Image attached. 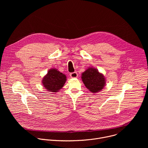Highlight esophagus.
<instances>
[{
  "instance_id": "esophagus-1",
  "label": "esophagus",
  "mask_w": 148,
  "mask_h": 148,
  "mask_svg": "<svg viewBox=\"0 0 148 148\" xmlns=\"http://www.w3.org/2000/svg\"><path fill=\"white\" fill-rule=\"evenodd\" d=\"M70 76L71 78H77L78 77V74L77 72H73L70 74Z\"/></svg>"
}]
</instances>
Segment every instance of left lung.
Returning a JSON list of instances; mask_svg holds the SVG:
<instances>
[{
	"label": "left lung",
	"mask_w": 148,
	"mask_h": 148,
	"mask_svg": "<svg viewBox=\"0 0 148 148\" xmlns=\"http://www.w3.org/2000/svg\"><path fill=\"white\" fill-rule=\"evenodd\" d=\"M81 78L85 86L92 93L101 91L106 83L103 75L92 67H89L82 73Z\"/></svg>",
	"instance_id": "1"
}]
</instances>
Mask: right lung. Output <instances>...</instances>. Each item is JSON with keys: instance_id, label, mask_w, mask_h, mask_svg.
Returning <instances> with one entry per match:
<instances>
[{"instance_id": "1", "label": "right lung", "mask_w": 148, "mask_h": 148, "mask_svg": "<svg viewBox=\"0 0 148 148\" xmlns=\"http://www.w3.org/2000/svg\"><path fill=\"white\" fill-rule=\"evenodd\" d=\"M66 78L65 74L56 69H51L42 79V84L49 92H57L64 86Z\"/></svg>"}]
</instances>
